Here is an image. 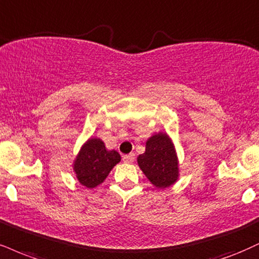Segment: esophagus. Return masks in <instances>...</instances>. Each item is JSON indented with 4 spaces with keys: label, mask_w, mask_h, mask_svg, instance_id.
Wrapping results in <instances>:
<instances>
[{
    "label": "esophagus",
    "mask_w": 259,
    "mask_h": 259,
    "mask_svg": "<svg viewBox=\"0 0 259 259\" xmlns=\"http://www.w3.org/2000/svg\"><path fill=\"white\" fill-rule=\"evenodd\" d=\"M134 153H130V154H126V155H124L123 157V160L125 161V163H133L134 161V159H135V157H134Z\"/></svg>",
    "instance_id": "1"
}]
</instances>
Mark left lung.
<instances>
[{
    "mask_svg": "<svg viewBox=\"0 0 259 259\" xmlns=\"http://www.w3.org/2000/svg\"><path fill=\"white\" fill-rule=\"evenodd\" d=\"M140 169L157 188H166L179 179V159L167 134L159 133L146 142L145 153L138 157Z\"/></svg>",
    "mask_w": 259,
    "mask_h": 259,
    "instance_id": "left-lung-1",
    "label": "left lung"
}]
</instances>
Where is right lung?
I'll return each instance as SVG.
<instances>
[{
    "mask_svg": "<svg viewBox=\"0 0 259 259\" xmlns=\"http://www.w3.org/2000/svg\"><path fill=\"white\" fill-rule=\"evenodd\" d=\"M120 161L117 151H108L100 139H89L73 161L77 180L87 188H95L105 181L113 166Z\"/></svg>",
    "mask_w": 259,
    "mask_h": 259,
    "instance_id": "right-lung-1",
    "label": "right lung"
}]
</instances>
